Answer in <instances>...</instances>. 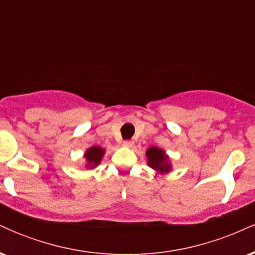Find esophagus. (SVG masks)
Instances as JSON below:
<instances>
[{
	"instance_id": "1",
	"label": "esophagus",
	"mask_w": 255,
	"mask_h": 255,
	"mask_svg": "<svg viewBox=\"0 0 255 255\" xmlns=\"http://www.w3.org/2000/svg\"><path fill=\"white\" fill-rule=\"evenodd\" d=\"M133 145H134L133 140H125L124 141V146H126V147H131Z\"/></svg>"
}]
</instances>
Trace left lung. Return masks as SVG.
Returning a JSON list of instances; mask_svg holds the SVG:
<instances>
[{"label": "left lung", "instance_id": "1", "mask_svg": "<svg viewBox=\"0 0 255 255\" xmlns=\"http://www.w3.org/2000/svg\"><path fill=\"white\" fill-rule=\"evenodd\" d=\"M148 157V165L152 166V168L157 169L159 171H168L170 165L166 164V156L165 153L162 150L157 147H150L146 152Z\"/></svg>", "mask_w": 255, "mask_h": 255}]
</instances>
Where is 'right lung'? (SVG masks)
I'll use <instances>...</instances> for the list:
<instances>
[{
  "label": "right lung",
  "mask_w": 255,
  "mask_h": 255,
  "mask_svg": "<svg viewBox=\"0 0 255 255\" xmlns=\"http://www.w3.org/2000/svg\"><path fill=\"white\" fill-rule=\"evenodd\" d=\"M103 153V148L93 146V147H91L90 150H87L86 153H85V158H86L87 162H89V165H97L98 163L101 162Z\"/></svg>",
  "instance_id": "obj_1"
}]
</instances>
